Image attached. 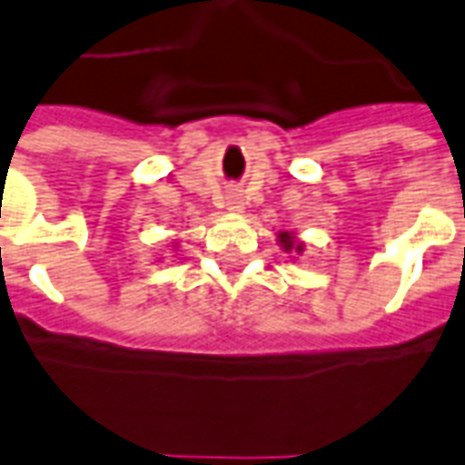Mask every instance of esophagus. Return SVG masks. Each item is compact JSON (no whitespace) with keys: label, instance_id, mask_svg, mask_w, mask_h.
I'll return each mask as SVG.
<instances>
[{"label":"esophagus","instance_id":"34e87169","mask_svg":"<svg viewBox=\"0 0 465 465\" xmlns=\"http://www.w3.org/2000/svg\"><path fill=\"white\" fill-rule=\"evenodd\" d=\"M226 206H229V212H243V197L239 192H232L226 197Z\"/></svg>","mask_w":465,"mask_h":465}]
</instances>
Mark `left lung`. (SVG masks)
<instances>
[{
    "mask_svg": "<svg viewBox=\"0 0 465 465\" xmlns=\"http://www.w3.org/2000/svg\"><path fill=\"white\" fill-rule=\"evenodd\" d=\"M281 243H283L285 251H291V249L302 251L301 243H295V239H293V236H291V233H281Z\"/></svg>",
    "mask_w": 465,
    "mask_h": 465,
    "instance_id": "left-lung-1",
    "label": "left lung"
}]
</instances>
